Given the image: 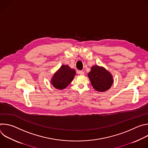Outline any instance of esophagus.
<instances>
[{
    "label": "esophagus",
    "instance_id": "34e87169",
    "mask_svg": "<svg viewBox=\"0 0 148 148\" xmlns=\"http://www.w3.org/2000/svg\"><path fill=\"white\" fill-rule=\"evenodd\" d=\"M78 73H79V75H84V72L83 71H81V70L79 71H78Z\"/></svg>",
    "mask_w": 148,
    "mask_h": 148
}]
</instances>
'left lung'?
Returning a JSON list of instances; mask_svg holds the SVG:
<instances>
[{"instance_id":"1","label":"left lung","mask_w":148,"mask_h":148,"mask_svg":"<svg viewBox=\"0 0 148 148\" xmlns=\"http://www.w3.org/2000/svg\"><path fill=\"white\" fill-rule=\"evenodd\" d=\"M94 88L99 92L108 90L113 83L112 75L104 68L95 66L88 74Z\"/></svg>"}]
</instances>
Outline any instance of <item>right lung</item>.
Instances as JSON below:
<instances>
[{
    "label": "right lung",
    "instance_id": "right-lung-1",
    "mask_svg": "<svg viewBox=\"0 0 148 148\" xmlns=\"http://www.w3.org/2000/svg\"><path fill=\"white\" fill-rule=\"evenodd\" d=\"M75 75V71L74 70L71 69L67 65H63L54 75L51 82L57 89H64L73 81Z\"/></svg>",
    "mask_w": 148,
    "mask_h": 148
}]
</instances>
